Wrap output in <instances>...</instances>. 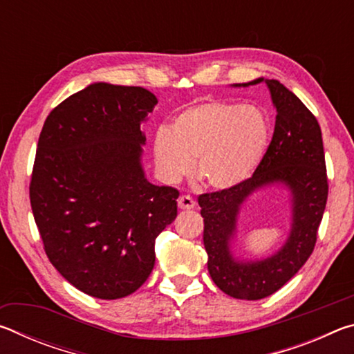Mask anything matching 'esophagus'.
<instances>
[{
	"mask_svg": "<svg viewBox=\"0 0 354 354\" xmlns=\"http://www.w3.org/2000/svg\"><path fill=\"white\" fill-rule=\"evenodd\" d=\"M178 206H179V209H183V211H185V209H194L195 201L192 200L189 195H183V196H179Z\"/></svg>",
	"mask_w": 354,
	"mask_h": 354,
	"instance_id": "esophagus-1",
	"label": "esophagus"
}]
</instances>
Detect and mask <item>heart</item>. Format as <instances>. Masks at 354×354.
<instances>
[{
	"instance_id": "obj_1",
	"label": "heart",
	"mask_w": 354,
	"mask_h": 354,
	"mask_svg": "<svg viewBox=\"0 0 354 354\" xmlns=\"http://www.w3.org/2000/svg\"><path fill=\"white\" fill-rule=\"evenodd\" d=\"M270 120L261 107L201 101L173 117L153 137L156 170L164 183L190 173L215 190L242 184L261 164L270 142Z\"/></svg>"
}]
</instances>
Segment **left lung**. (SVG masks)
I'll use <instances>...</instances> for the list:
<instances>
[{
  "label": "left lung",
  "instance_id": "obj_1",
  "mask_svg": "<svg viewBox=\"0 0 354 354\" xmlns=\"http://www.w3.org/2000/svg\"><path fill=\"white\" fill-rule=\"evenodd\" d=\"M266 84L277 109L270 145L253 176L236 187L198 196L205 218L203 242L207 270L226 295L261 299L279 290L313 253L328 200V179L322 131L317 118L295 93L277 80L257 77L232 87ZM283 185L291 195V231L283 247L261 260L234 250L236 220L250 196L266 187Z\"/></svg>",
  "mask_w": 354,
  "mask_h": 354
}]
</instances>
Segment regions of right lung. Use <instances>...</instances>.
I'll use <instances>...</instances> for the list:
<instances>
[{
    "label": "right lung",
    "instance_id": "right-lung-1",
    "mask_svg": "<svg viewBox=\"0 0 354 354\" xmlns=\"http://www.w3.org/2000/svg\"><path fill=\"white\" fill-rule=\"evenodd\" d=\"M158 98L143 87L93 82L46 117L29 198L45 253L87 295L117 299L153 272L154 242L176 218L179 192L142 165L140 124Z\"/></svg>",
    "mask_w": 354,
    "mask_h": 354
}]
</instances>
